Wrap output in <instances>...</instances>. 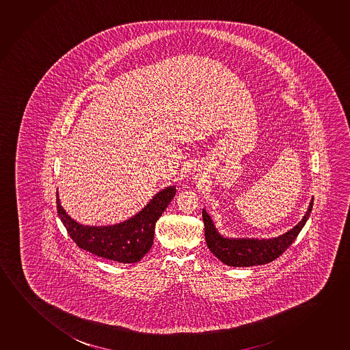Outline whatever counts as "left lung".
I'll return each mask as SVG.
<instances>
[{
    "instance_id": "left-lung-1",
    "label": "left lung",
    "mask_w": 350,
    "mask_h": 350,
    "mask_svg": "<svg viewBox=\"0 0 350 350\" xmlns=\"http://www.w3.org/2000/svg\"><path fill=\"white\" fill-rule=\"evenodd\" d=\"M312 201L314 199L310 201L306 215L296 226L285 234L271 239L223 237L215 228L211 215L204 208L202 218L207 246L217 258L229 267H253L270 263L285 252L291 243L296 240L310 215Z\"/></svg>"
}]
</instances>
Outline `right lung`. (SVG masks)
Instances as JSON below:
<instances>
[{
    "instance_id": "1",
    "label": "right lung",
    "mask_w": 350,
    "mask_h": 350,
    "mask_svg": "<svg viewBox=\"0 0 350 350\" xmlns=\"http://www.w3.org/2000/svg\"><path fill=\"white\" fill-rule=\"evenodd\" d=\"M176 191V185L162 189L138 213L113 226H83L74 221L60 204L58 191L57 210L60 221L79 247L118 263H137L152 246L156 221Z\"/></svg>"
}]
</instances>
